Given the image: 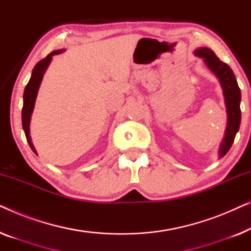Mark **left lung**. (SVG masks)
Wrapping results in <instances>:
<instances>
[{
  "instance_id": "obj_1",
  "label": "left lung",
  "mask_w": 251,
  "mask_h": 251,
  "mask_svg": "<svg viewBox=\"0 0 251 251\" xmlns=\"http://www.w3.org/2000/svg\"><path fill=\"white\" fill-rule=\"evenodd\" d=\"M194 54L203 59L207 67L219 80V83H221L223 89L226 113H227V123H226L224 138L222 140L221 147H219L218 151L219 157H223L231 149L236 132L239 131L240 123H241V109H240L241 91H240L233 71L229 68L227 64L219 60L211 49L204 47L198 48L197 50H194Z\"/></svg>"
}]
</instances>
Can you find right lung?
Returning a JSON list of instances; mask_svg holds the SVG:
<instances>
[{
  "label": "right lung",
  "instance_id": "add662e5",
  "mask_svg": "<svg viewBox=\"0 0 251 251\" xmlns=\"http://www.w3.org/2000/svg\"><path fill=\"white\" fill-rule=\"evenodd\" d=\"M64 49L60 50H54L52 52L48 54V56L39 61L35 65V67L33 68L32 76H30L28 83H27L25 91H24V105H23V112H22V121H23V129L25 131L26 139L28 142L30 149L33 150V152L36 154V151L34 149V145L32 143V138H30V130H29V125H30V118H32L34 106H35L37 92H39V88L41 85V82L43 80V75L46 73L47 68L49 67V65L52 60V57L54 54H59L64 52Z\"/></svg>",
  "mask_w": 251,
  "mask_h": 251
}]
</instances>
